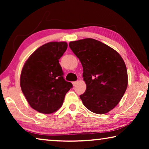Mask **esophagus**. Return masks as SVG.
<instances>
[{"label": "esophagus", "mask_w": 149, "mask_h": 149, "mask_svg": "<svg viewBox=\"0 0 149 149\" xmlns=\"http://www.w3.org/2000/svg\"><path fill=\"white\" fill-rule=\"evenodd\" d=\"M77 83H78L77 81H74V82H72V84H73V85H74V86H75V85H77Z\"/></svg>", "instance_id": "34e87169"}]
</instances>
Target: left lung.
Returning <instances> with one entry per match:
<instances>
[{"label":"left lung","mask_w":149,"mask_h":149,"mask_svg":"<svg viewBox=\"0 0 149 149\" xmlns=\"http://www.w3.org/2000/svg\"><path fill=\"white\" fill-rule=\"evenodd\" d=\"M84 69L86 91L81 95L84 105L98 114H106L116 106L127 89L125 62L114 49L94 39L69 43Z\"/></svg>","instance_id":"1"}]
</instances>
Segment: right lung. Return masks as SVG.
Listing matches in <instances>:
<instances>
[{
    "label": "right lung",
    "mask_w": 149,
    "mask_h": 149,
    "mask_svg": "<svg viewBox=\"0 0 149 149\" xmlns=\"http://www.w3.org/2000/svg\"><path fill=\"white\" fill-rule=\"evenodd\" d=\"M66 42H50L38 48L24 64L20 86L32 108L42 114L56 112L72 88L63 77L59 59L67 49Z\"/></svg>",
    "instance_id": "obj_1"
}]
</instances>
